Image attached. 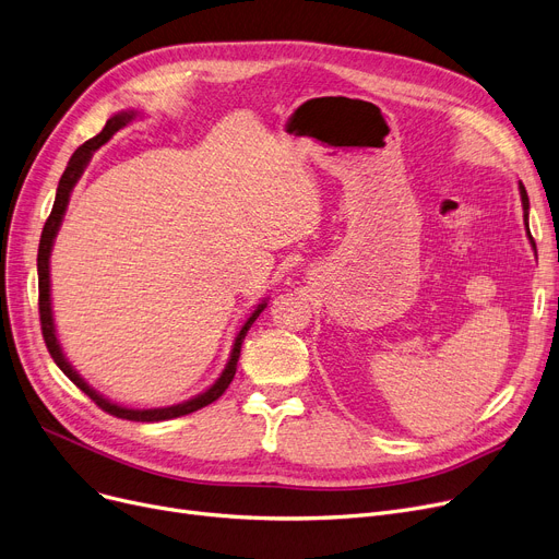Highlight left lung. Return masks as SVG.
<instances>
[{"instance_id": "obj_1", "label": "left lung", "mask_w": 559, "mask_h": 559, "mask_svg": "<svg viewBox=\"0 0 559 559\" xmlns=\"http://www.w3.org/2000/svg\"><path fill=\"white\" fill-rule=\"evenodd\" d=\"M519 191H521V203H523V222H525V228H527V212H530V199H527V191L523 187V182H519ZM530 235V230H527Z\"/></svg>"}]
</instances>
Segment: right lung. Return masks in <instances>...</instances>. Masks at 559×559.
Masks as SVG:
<instances>
[{
  "instance_id": "1",
  "label": "right lung",
  "mask_w": 559,
  "mask_h": 559,
  "mask_svg": "<svg viewBox=\"0 0 559 559\" xmlns=\"http://www.w3.org/2000/svg\"><path fill=\"white\" fill-rule=\"evenodd\" d=\"M139 114L134 109L130 111H118L114 114L107 126L103 128V132L98 136L88 139L86 143H82L80 148L72 153L66 171L59 180V187H57V199H55V205H52V212L50 216H47V222L43 226V235H40V245H38V312H40V329H43V337H45V345H47V352H50V356L55 358L57 366L61 368V372L75 383L80 391H84L95 404H98L103 411H107V414L116 416V418H123V420H134V423H159V420H171V418H180V416H187V414H193V411H199L207 404H212L214 400H219L226 388L230 385L235 372H237V360H239V349H241V343H245V337L251 329V324L258 320V314L266 308V299L262 304L255 306V310L249 314L245 326L239 329V333L235 335V343H233V349H230V358L226 362L224 372L219 374V379H216L207 391H203L201 395L191 397L187 402H180V404H174V406H162V408H130V406H120L111 400H107L105 395H100L98 391H93V388L78 374V370L70 366L68 358L63 356V349L59 345L57 340V329H55V318H52V297H50V255H52V247H55V239H57V233L61 228V222H63V214H66V207H68V201H70V193H72V187L78 185V180L82 178L86 164L91 162L93 153L100 148V145H105L120 128H126L128 123H132V120L136 118Z\"/></svg>"
}]
</instances>
